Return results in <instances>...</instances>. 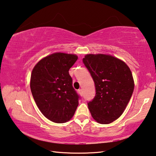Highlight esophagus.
<instances>
[{"label":"esophagus","mask_w":156,"mask_h":156,"mask_svg":"<svg viewBox=\"0 0 156 156\" xmlns=\"http://www.w3.org/2000/svg\"><path fill=\"white\" fill-rule=\"evenodd\" d=\"M78 92H79V93H80V95H83V90L82 89H79Z\"/></svg>","instance_id":"34e87169"}]
</instances>
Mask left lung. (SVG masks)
I'll list each match as a JSON object with an SVG mask.
<instances>
[{
	"mask_svg": "<svg viewBox=\"0 0 156 156\" xmlns=\"http://www.w3.org/2000/svg\"><path fill=\"white\" fill-rule=\"evenodd\" d=\"M83 62L96 89L94 98L88 103L92 118L101 124L111 123L122 115L132 97V72L123 61L110 55L88 54Z\"/></svg>",
	"mask_w": 156,
	"mask_h": 156,
	"instance_id": "left-lung-1",
	"label": "left lung"
}]
</instances>
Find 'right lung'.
Returning a JSON list of instances; mask_svg holds the SVG:
<instances>
[{"instance_id": "1", "label": "right lung", "mask_w": 156, "mask_h": 156, "mask_svg": "<svg viewBox=\"0 0 156 156\" xmlns=\"http://www.w3.org/2000/svg\"><path fill=\"white\" fill-rule=\"evenodd\" d=\"M77 59L74 54L55 53L32 70L30 87L35 103L46 118L56 123L70 121L79 105L80 96L68 72Z\"/></svg>"}]
</instances>
